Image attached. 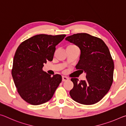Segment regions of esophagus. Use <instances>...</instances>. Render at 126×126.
Masks as SVG:
<instances>
[{"mask_svg":"<svg viewBox=\"0 0 126 126\" xmlns=\"http://www.w3.org/2000/svg\"><path fill=\"white\" fill-rule=\"evenodd\" d=\"M69 79V78H68L67 77H65V76H62V81L63 82H64V81H66Z\"/></svg>","mask_w":126,"mask_h":126,"instance_id":"obj_1","label":"esophagus"}]
</instances>
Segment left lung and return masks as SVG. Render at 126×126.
<instances>
[{"instance_id": "8db88e82", "label": "left lung", "mask_w": 126, "mask_h": 126, "mask_svg": "<svg viewBox=\"0 0 126 126\" xmlns=\"http://www.w3.org/2000/svg\"><path fill=\"white\" fill-rule=\"evenodd\" d=\"M65 40L80 50L76 69L86 73V79L72 78L74 86L69 92L72 98L79 103L91 105L103 98L113 80L114 63L108 47L103 40L87 33H77Z\"/></svg>"}]
</instances>
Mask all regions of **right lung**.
Segmentation results:
<instances>
[{"label": "right lung", "instance_id": "obj_1", "mask_svg": "<svg viewBox=\"0 0 126 126\" xmlns=\"http://www.w3.org/2000/svg\"><path fill=\"white\" fill-rule=\"evenodd\" d=\"M65 36L36 35L17 48L12 74L17 91L27 103L39 105L49 101L62 82L60 74L51 77L42 68L47 61L53 60L55 46Z\"/></svg>", "mask_w": 126, "mask_h": 126}]
</instances>
